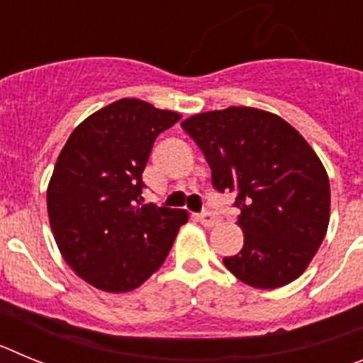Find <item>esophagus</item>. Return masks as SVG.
I'll return each instance as SVG.
<instances>
[{
    "mask_svg": "<svg viewBox=\"0 0 363 363\" xmlns=\"http://www.w3.org/2000/svg\"><path fill=\"white\" fill-rule=\"evenodd\" d=\"M200 221H201V225L214 227L220 223V218H218L214 213H211V211H205V213L200 214Z\"/></svg>",
    "mask_w": 363,
    "mask_h": 363,
    "instance_id": "1",
    "label": "esophagus"
}]
</instances>
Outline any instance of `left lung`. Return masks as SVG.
I'll return each instance as SVG.
<instances>
[{
	"mask_svg": "<svg viewBox=\"0 0 363 363\" xmlns=\"http://www.w3.org/2000/svg\"><path fill=\"white\" fill-rule=\"evenodd\" d=\"M213 172L236 192L243 247L225 267L256 289L296 280L325 238L331 189L322 162L294 127L267 111L229 107L182 123Z\"/></svg>",
	"mask_w": 363,
	"mask_h": 363,
	"instance_id": "obj_1",
	"label": "left lung"
}]
</instances>
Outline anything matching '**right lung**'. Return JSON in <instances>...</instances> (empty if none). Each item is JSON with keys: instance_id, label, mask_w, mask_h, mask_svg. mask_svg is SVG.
Returning <instances> with one entry per match:
<instances>
[{"instance_id": "1", "label": "right lung", "mask_w": 363, "mask_h": 363, "mask_svg": "<svg viewBox=\"0 0 363 363\" xmlns=\"http://www.w3.org/2000/svg\"><path fill=\"white\" fill-rule=\"evenodd\" d=\"M136 98L118 99L72 130L47 189L63 259L96 289L129 293L158 271L187 211L142 205V174L160 133L179 120Z\"/></svg>"}]
</instances>
